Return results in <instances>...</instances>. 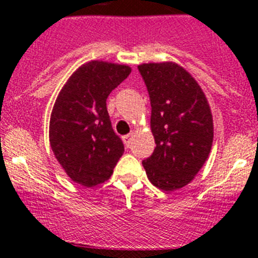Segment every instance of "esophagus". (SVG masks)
Returning <instances> with one entry per match:
<instances>
[{
	"instance_id": "1",
	"label": "esophagus",
	"mask_w": 258,
	"mask_h": 258,
	"mask_svg": "<svg viewBox=\"0 0 258 258\" xmlns=\"http://www.w3.org/2000/svg\"><path fill=\"white\" fill-rule=\"evenodd\" d=\"M132 140H133V134H127V136L122 137V142H124V145L126 146V147H129V146H131Z\"/></svg>"
}]
</instances>
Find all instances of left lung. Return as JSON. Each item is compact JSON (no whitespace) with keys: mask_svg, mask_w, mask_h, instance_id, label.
Masks as SVG:
<instances>
[{"mask_svg":"<svg viewBox=\"0 0 258 258\" xmlns=\"http://www.w3.org/2000/svg\"><path fill=\"white\" fill-rule=\"evenodd\" d=\"M151 101L154 152L142 161L150 182L163 191L190 183L213 143V117L197 80L173 61L138 66Z\"/></svg>","mask_w":258,"mask_h":258,"instance_id":"8db88e82","label":"left lung"}]
</instances>
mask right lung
<instances>
[{
  "label": "right lung",
  "mask_w": 258,
  "mask_h": 258,
  "mask_svg": "<svg viewBox=\"0 0 258 258\" xmlns=\"http://www.w3.org/2000/svg\"><path fill=\"white\" fill-rule=\"evenodd\" d=\"M131 72L125 64L88 61L71 75L52 107L49 125L52 152L68 177L85 187L106 182L124 154L106 101Z\"/></svg>",
  "instance_id": "1"
}]
</instances>
